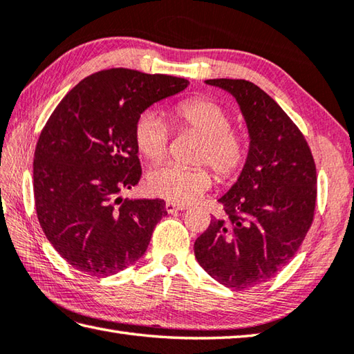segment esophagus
<instances>
[{
    "mask_svg": "<svg viewBox=\"0 0 354 354\" xmlns=\"http://www.w3.org/2000/svg\"><path fill=\"white\" fill-rule=\"evenodd\" d=\"M165 208H166V211L169 212V214H174V212H177V211L188 209V206H186V205H177V203H172V202H166Z\"/></svg>",
    "mask_w": 354,
    "mask_h": 354,
    "instance_id": "obj_1",
    "label": "esophagus"
}]
</instances>
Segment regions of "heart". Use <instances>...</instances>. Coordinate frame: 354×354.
<instances>
[{"label":"heart","instance_id":"obj_1","mask_svg":"<svg viewBox=\"0 0 354 354\" xmlns=\"http://www.w3.org/2000/svg\"><path fill=\"white\" fill-rule=\"evenodd\" d=\"M171 118L180 131H191L203 137L197 160L209 163L218 177L228 178L242 168L248 157V140L232 129V117L218 103L206 98H191L171 109ZM169 126L156 111L138 115L134 126L136 145L149 162H160L169 149ZM212 185L211 172L205 166L186 168L163 165L148 176V188L158 197L177 205L194 202Z\"/></svg>","mask_w":354,"mask_h":354}]
</instances>
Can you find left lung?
Wrapping results in <instances>:
<instances>
[{
	"label": "left lung",
	"mask_w": 354,
	"mask_h": 354,
	"mask_svg": "<svg viewBox=\"0 0 354 354\" xmlns=\"http://www.w3.org/2000/svg\"><path fill=\"white\" fill-rule=\"evenodd\" d=\"M206 84L236 98L250 136L237 182L218 198L226 212L194 243L200 266L232 290L274 277L295 257L316 206V165L302 132L266 92L246 80Z\"/></svg>",
	"instance_id": "1"
}]
</instances>
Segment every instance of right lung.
Returning a JSON list of instances; mask_svg holds the SVG:
<instances>
[{
  "label": "right lung",
  "instance_id": "1",
  "mask_svg": "<svg viewBox=\"0 0 354 354\" xmlns=\"http://www.w3.org/2000/svg\"><path fill=\"white\" fill-rule=\"evenodd\" d=\"M185 78L108 69L82 80L52 112L33 158L39 225L66 262L112 276L142 257L168 212L160 198H122L142 177L134 126Z\"/></svg>",
  "mask_w": 354,
  "mask_h": 354
}]
</instances>
